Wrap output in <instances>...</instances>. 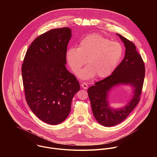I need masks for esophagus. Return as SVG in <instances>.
Listing matches in <instances>:
<instances>
[{"mask_svg":"<svg viewBox=\"0 0 157 157\" xmlns=\"http://www.w3.org/2000/svg\"><path fill=\"white\" fill-rule=\"evenodd\" d=\"M81 86L84 89V90H86L88 87V83H86V82H83L81 83Z\"/></svg>","mask_w":157,"mask_h":157,"instance_id":"34e87169","label":"esophagus"}]
</instances>
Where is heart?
Returning a JSON list of instances; mask_svg holds the SVG:
<instances>
[{"label": "heart", "mask_w": 157, "mask_h": 157, "mask_svg": "<svg viewBox=\"0 0 157 157\" xmlns=\"http://www.w3.org/2000/svg\"><path fill=\"white\" fill-rule=\"evenodd\" d=\"M123 47L99 34H91L82 39L78 48H69L66 53L67 63L77 73L86 63L88 67L78 72L83 80L97 76L105 78L111 75L119 65L123 57Z\"/></svg>", "instance_id": "heart-1"}]
</instances>
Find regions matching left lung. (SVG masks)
Returning a JSON list of instances; mask_svg holds the SVG:
<instances>
[{"instance_id": "8db88e82", "label": "left lung", "mask_w": 157, "mask_h": 157, "mask_svg": "<svg viewBox=\"0 0 157 157\" xmlns=\"http://www.w3.org/2000/svg\"><path fill=\"white\" fill-rule=\"evenodd\" d=\"M126 48L124 58L111 75L97 82L88 90L91 108L95 120L102 126L111 127L124 120L140 101L143 88L145 67L141 56L134 43L117 34ZM118 85H129L133 95L123 108L114 109L110 107L108 94Z\"/></svg>"}]
</instances>
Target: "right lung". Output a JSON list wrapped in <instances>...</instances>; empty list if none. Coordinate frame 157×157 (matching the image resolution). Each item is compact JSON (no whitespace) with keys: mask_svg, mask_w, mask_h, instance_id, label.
<instances>
[{"mask_svg":"<svg viewBox=\"0 0 157 157\" xmlns=\"http://www.w3.org/2000/svg\"><path fill=\"white\" fill-rule=\"evenodd\" d=\"M67 27L51 29L28 48L22 67L26 101L33 112L46 123L56 125L68 116L79 82L65 67L71 38Z\"/></svg>","mask_w":157,"mask_h":157,"instance_id":"add662e5","label":"right lung"}]
</instances>
